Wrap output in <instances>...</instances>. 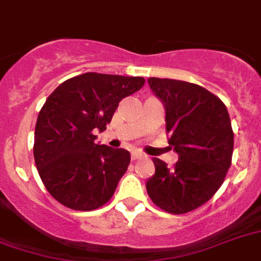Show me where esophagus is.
Masks as SVG:
<instances>
[{"instance_id": "34e87169", "label": "esophagus", "mask_w": 261, "mask_h": 261, "mask_svg": "<svg viewBox=\"0 0 261 261\" xmlns=\"http://www.w3.org/2000/svg\"><path fill=\"white\" fill-rule=\"evenodd\" d=\"M131 158H133V160H142V158H145V155H143V154H142V152H139V151H134L133 152V154H131Z\"/></svg>"}]
</instances>
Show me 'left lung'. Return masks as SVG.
<instances>
[{
	"label": "left lung",
	"mask_w": 261,
	"mask_h": 261,
	"mask_svg": "<svg viewBox=\"0 0 261 261\" xmlns=\"http://www.w3.org/2000/svg\"><path fill=\"white\" fill-rule=\"evenodd\" d=\"M147 82L165 106L169 145L178 162L167 167L154 158L155 174L146 189L162 211L184 215L211 200L225 179L233 152L229 114L220 97L198 84L160 77Z\"/></svg>",
	"instance_id": "left-lung-1"
}]
</instances>
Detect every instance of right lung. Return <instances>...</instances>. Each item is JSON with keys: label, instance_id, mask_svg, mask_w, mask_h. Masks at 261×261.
I'll use <instances>...</instances> for the list:
<instances>
[{"label": "right lung", "instance_id": "right-lung-1", "mask_svg": "<svg viewBox=\"0 0 261 261\" xmlns=\"http://www.w3.org/2000/svg\"><path fill=\"white\" fill-rule=\"evenodd\" d=\"M145 79L87 72L65 80L40 110L33 155L49 194L73 211H94L109 202L130 165V152L96 145L123 97Z\"/></svg>", "mask_w": 261, "mask_h": 261}]
</instances>
